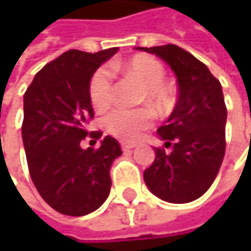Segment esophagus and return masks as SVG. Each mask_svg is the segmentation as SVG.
Masks as SVG:
<instances>
[{
  "mask_svg": "<svg viewBox=\"0 0 251 251\" xmlns=\"http://www.w3.org/2000/svg\"><path fill=\"white\" fill-rule=\"evenodd\" d=\"M121 145H122V148H124V150H132V148H135L138 144H136V142H129V141H125V142H122Z\"/></svg>",
  "mask_w": 251,
  "mask_h": 251,
  "instance_id": "34e87169",
  "label": "esophagus"
}]
</instances>
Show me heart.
I'll use <instances>...</instances> for the list:
<instances>
[{
  "label": "heart",
  "mask_w": 251,
  "mask_h": 251,
  "mask_svg": "<svg viewBox=\"0 0 251 251\" xmlns=\"http://www.w3.org/2000/svg\"><path fill=\"white\" fill-rule=\"evenodd\" d=\"M112 71L122 73L138 79L144 88V97L157 106H166L170 101V90L163 84L166 75L164 67L152 56L138 55L122 64H112ZM90 100L96 109H104L113 100L112 74L107 68L96 71L90 81ZM151 122V112L148 109L115 107L106 118L104 125L110 133L118 138H133Z\"/></svg>",
  "instance_id": "heart-1"
}]
</instances>
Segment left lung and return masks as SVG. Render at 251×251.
I'll list each match as a JSON object with an SVG mask.
<instances>
[{"instance_id":"8db88e82","label":"left lung","mask_w":251,"mask_h":251,"mask_svg":"<svg viewBox=\"0 0 251 251\" xmlns=\"http://www.w3.org/2000/svg\"><path fill=\"white\" fill-rule=\"evenodd\" d=\"M163 59L175 73L178 97L157 129L164 147L144 172L150 192L170 203L201 198L214 183L226 154V107L220 81L208 67L176 45L138 48Z\"/></svg>"}]
</instances>
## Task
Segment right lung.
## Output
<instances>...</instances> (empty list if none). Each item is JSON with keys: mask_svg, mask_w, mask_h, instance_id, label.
Segmentation results:
<instances>
[{"mask_svg": "<svg viewBox=\"0 0 251 251\" xmlns=\"http://www.w3.org/2000/svg\"><path fill=\"white\" fill-rule=\"evenodd\" d=\"M116 52L68 50L45 65L25 93L22 136L30 177L45 202L64 215L91 214L110 193V167L122 155L119 142L107 135L97 150H84L81 141L94 115L90 81Z\"/></svg>", "mask_w": 251, "mask_h": 251, "instance_id": "obj_1", "label": "right lung"}]
</instances>
